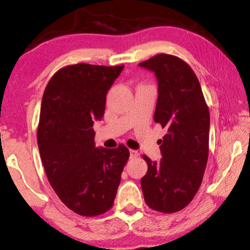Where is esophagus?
I'll return each mask as SVG.
<instances>
[{
    "label": "esophagus",
    "instance_id": "34e87169",
    "mask_svg": "<svg viewBox=\"0 0 250 250\" xmlns=\"http://www.w3.org/2000/svg\"><path fill=\"white\" fill-rule=\"evenodd\" d=\"M138 156H139V152L138 151L130 150V158L135 159V158H138Z\"/></svg>",
    "mask_w": 250,
    "mask_h": 250
}]
</instances>
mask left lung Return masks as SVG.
Returning <instances> with one entry per match:
<instances>
[{
    "instance_id": "left-lung-1",
    "label": "left lung",
    "mask_w": 250,
    "mask_h": 250,
    "mask_svg": "<svg viewBox=\"0 0 250 250\" xmlns=\"http://www.w3.org/2000/svg\"><path fill=\"white\" fill-rule=\"evenodd\" d=\"M139 65L156 76L154 121L167 130L160 140V162L142 155L147 163L143 196L150 208L175 213L192 202L202 184L208 159V107L195 73L183 59L159 54Z\"/></svg>"
}]
</instances>
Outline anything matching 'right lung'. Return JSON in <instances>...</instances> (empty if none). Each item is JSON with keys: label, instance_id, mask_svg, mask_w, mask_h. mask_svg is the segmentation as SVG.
I'll use <instances>...</instances> for the list:
<instances>
[{"label": "right lung", "instance_id": "obj_1", "mask_svg": "<svg viewBox=\"0 0 250 250\" xmlns=\"http://www.w3.org/2000/svg\"><path fill=\"white\" fill-rule=\"evenodd\" d=\"M120 66L69 65L59 69L42 99L37 143L50 185L69 209L98 216L113 205L129 150L95 146V120L104 113L105 95Z\"/></svg>", "mask_w": 250, "mask_h": 250}]
</instances>
